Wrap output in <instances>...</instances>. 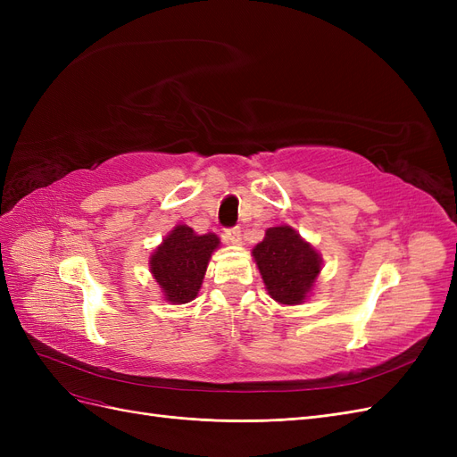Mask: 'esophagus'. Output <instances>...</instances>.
Instances as JSON below:
<instances>
[{"label":"esophagus","mask_w":457,"mask_h":457,"mask_svg":"<svg viewBox=\"0 0 457 457\" xmlns=\"http://www.w3.org/2000/svg\"><path fill=\"white\" fill-rule=\"evenodd\" d=\"M240 238H242L240 228H228V230L225 232V242H227V244L237 245V244H240Z\"/></svg>","instance_id":"esophagus-1"}]
</instances>
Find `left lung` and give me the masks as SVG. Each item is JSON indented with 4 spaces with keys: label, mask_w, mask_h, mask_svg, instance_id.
Returning <instances> with one entry per match:
<instances>
[{
    "label": "left lung",
    "mask_w": 457,
    "mask_h": 457,
    "mask_svg": "<svg viewBox=\"0 0 457 457\" xmlns=\"http://www.w3.org/2000/svg\"><path fill=\"white\" fill-rule=\"evenodd\" d=\"M252 257L269 295L286 307L305 303L322 270V255L289 225L267 228Z\"/></svg>",
    "instance_id": "8db88e82"
}]
</instances>
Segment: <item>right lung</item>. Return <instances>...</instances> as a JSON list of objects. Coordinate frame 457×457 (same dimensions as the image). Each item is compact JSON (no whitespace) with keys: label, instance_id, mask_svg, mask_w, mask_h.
<instances>
[{"label":"right lung","instance_id":"right-lung-1","mask_svg":"<svg viewBox=\"0 0 457 457\" xmlns=\"http://www.w3.org/2000/svg\"><path fill=\"white\" fill-rule=\"evenodd\" d=\"M220 245L217 234H196L188 225H177L152 252L148 267L163 299L183 305L198 297L213 252Z\"/></svg>","mask_w":457,"mask_h":457}]
</instances>
